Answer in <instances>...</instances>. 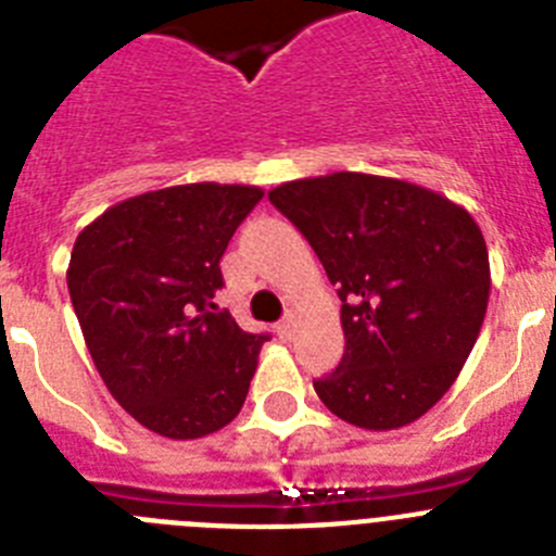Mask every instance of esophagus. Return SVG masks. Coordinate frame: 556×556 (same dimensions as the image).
<instances>
[{
  "label": "esophagus",
  "instance_id": "esophagus-1",
  "mask_svg": "<svg viewBox=\"0 0 556 556\" xmlns=\"http://www.w3.org/2000/svg\"><path fill=\"white\" fill-rule=\"evenodd\" d=\"M292 328H294V320H292V314H287L278 326H275V331H278V337L281 339H289L292 337Z\"/></svg>",
  "mask_w": 556,
  "mask_h": 556
}]
</instances>
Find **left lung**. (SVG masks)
<instances>
[{
    "mask_svg": "<svg viewBox=\"0 0 556 556\" xmlns=\"http://www.w3.org/2000/svg\"><path fill=\"white\" fill-rule=\"evenodd\" d=\"M269 203L306 236L342 301L345 353L314 381L358 429H401L451 390L476 345L490 258L462 205L362 172L283 184Z\"/></svg>",
    "mask_w": 556,
    "mask_h": 556,
    "instance_id": "left-lung-1",
    "label": "left lung"
}]
</instances>
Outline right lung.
I'll return each instance as SVG.
<instances>
[{
  "label": "right lung",
  "mask_w": 556,
  "mask_h": 556,
  "mask_svg": "<svg viewBox=\"0 0 556 556\" xmlns=\"http://www.w3.org/2000/svg\"><path fill=\"white\" fill-rule=\"evenodd\" d=\"M255 186L189 184L116 203L77 236L66 283L111 395L141 426L198 440L228 426L267 333H248L214 294Z\"/></svg>",
  "instance_id": "add662e5"
}]
</instances>
